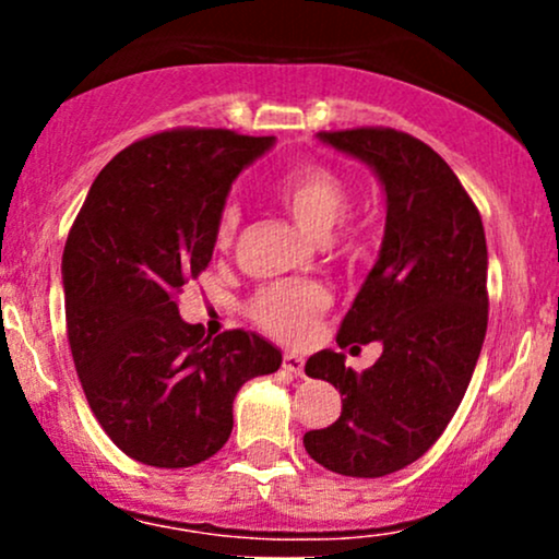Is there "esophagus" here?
<instances>
[{
	"label": "esophagus",
	"mask_w": 559,
	"mask_h": 559,
	"mask_svg": "<svg viewBox=\"0 0 559 559\" xmlns=\"http://www.w3.org/2000/svg\"><path fill=\"white\" fill-rule=\"evenodd\" d=\"M284 370L286 373H292V376H305V360H301L299 355H294V352H286L284 355Z\"/></svg>",
	"instance_id": "1"
}]
</instances>
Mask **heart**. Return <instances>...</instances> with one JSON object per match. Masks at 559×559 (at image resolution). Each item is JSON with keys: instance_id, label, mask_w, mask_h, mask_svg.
<instances>
[{"instance_id": "heart-1", "label": "heart", "mask_w": 559, "mask_h": 559, "mask_svg": "<svg viewBox=\"0 0 559 559\" xmlns=\"http://www.w3.org/2000/svg\"><path fill=\"white\" fill-rule=\"evenodd\" d=\"M275 199L292 215V221L312 239L323 241L333 228L349 215L352 191L338 173L318 163L299 165L286 173L275 186ZM241 228V213L236 204H226L215 223V247L228 252ZM329 292L320 284L286 281L260 288L249 301V318L254 325L281 342H299L312 329L320 312L329 307Z\"/></svg>"}]
</instances>
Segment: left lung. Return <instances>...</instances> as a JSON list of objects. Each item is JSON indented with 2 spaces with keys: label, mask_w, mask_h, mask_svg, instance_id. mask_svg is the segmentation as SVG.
Segmentation results:
<instances>
[{
  "label": "left lung",
  "mask_w": 559,
  "mask_h": 559,
  "mask_svg": "<svg viewBox=\"0 0 559 559\" xmlns=\"http://www.w3.org/2000/svg\"><path fill=\"white\" fill-rule=\"evenodd\" d=\"M318 139L370 165L386 194L381 252L336 336L342 349L381 342L383 352L362 373L346 368L342 352L307 360V376L338 389L342 415L307 431L305 449L333 473L381 478L436 444L476 370L489 323L484 223L460 178L420 139L394 128Z\"/></svg>",
  "instance_id": "8db88e82"
}]
</instances>
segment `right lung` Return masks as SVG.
Instances as JSON below:
<instances>
[{
	"instance_id": "right-lung-1",
	"label": "right lung",
	"mask_w": 559,
	"mask_h": 559,
	"mask_svg": "<svg viewBox=\"0 0 559 559\" xmlns=\"http://www.w3.org/2000/svg\"><path fill=\"white\" fill-rule=\"evenodd\" d=\"M273 136L173 128L126 146L88 189L66 252V323L94 418L128 457L191 467L228 441L234 400L281 352L241 329L204 336L178 292L213 260L236 176Z\"/></svg>"
}]
</instances>
